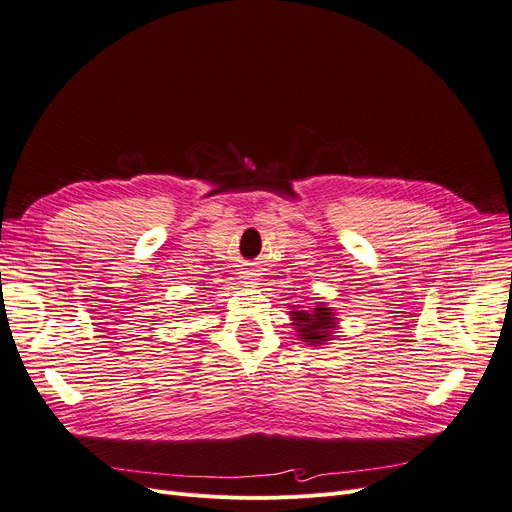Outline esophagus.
Here are the masks:
<instances>
[{"mask_svg": "<svg viewBox=\"0 0 512 512\" xmlns=\"http://www.w3.org/2000/svg\"><path fill=\"white\" fill-rule=\"evenodd\" d=\"M240 280H242V284H257L259 278H257V274L253 270H247V272H242Z\"/></svg>", "mask_w": 512, "mask_h": 512, "instance_id": "1", "label": "esophagus"}]
</instances>
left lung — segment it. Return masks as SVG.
Segmentation results:
<instances>
[{
  "mask_svg": "<svg viewBox=\"0 0 512 512\" xmlns=\"http://www.w3.org/2000/svg\"><path fill=\"white\" fill-rule=\"evenodd\" d=\"M290 321L297 330V336L307 346H321L334 340L338 326V315L334 307H328L326 303H313L311 307H297L292 305V311H288Z\"/></svg>",
  "mask_w": 512,
  "mask_h": 512,
  "instance_id": "left-lung-1",
  "label": "left lung"
}]
</instances>
